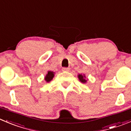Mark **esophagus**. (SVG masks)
Wrapping results in <instances>:
<instances>
[{
  "instance_id": "1",
  "label": "esophagus",
  "mask_w": 131,
  "mask_h": 131,
  "mask_svg": "<svg viewBox=\"0 0 131 131\" xmlns=\"http://www.w3.org/2000/svg\"><path fill=\"white\" fill-rule=\"evenodd\" d=\"M62 71H63L68 72V71H69V68H62Z\"/></svg>"
}]
</instances>
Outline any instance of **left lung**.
I'll return each instance as SVG.
<instances>
[{
  "instance_id": "8db88e82",
  "label": "left lung",
  "mask_w": 131,
  "mask_h": 131,
  "mask_svg": "<svg viewBox=\"0 0 131 131\" xmlns=\"http://www.w3.org/2000/svg\"><path fill=\"white\" fill-rule=\"evenodd\" d=\"M78 79L80 80V81L82 83H86L87 82V80L85 79V76L83 74V75H82V74H80L78 75Z\"/></svg>"
}]
</instances>
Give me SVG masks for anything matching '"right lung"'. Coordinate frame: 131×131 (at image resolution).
<instances>
[{"label":"right lung","mask_w":131,"mask_h":131,"mask_svg":"<svg viewBox=\"0 0 131 131\" xmlns=\"http://www.w3.org/2000/svg\"><path fill=\"white\" fill-rule=\"evenodd\" d=\"M54 73L53 71H48V74H46V77H45V80L47 82H50L51 80H52V79L53 78L54 75Z\"/></svg>","instance_id":"right-lung-1"}]
</instances>
